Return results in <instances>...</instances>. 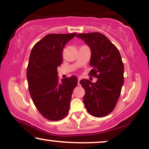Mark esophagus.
<instances>
[{
	"mask_svg": "<svg viewBox=\"0 0 149 149\" xmlns=\"http://www.w3.org/2000/svg\"><path fill=\"white\" fill-rule=\"evenodd\" d=\"M80 80H81V78H78V85H80Z\"/></svg>",
	"mask_w": 149,
	"mask_h": 149,
	"instance_id": "1",
	"label": "esophagus"
}]
</instances>
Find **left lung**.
Here are the masks:
<instances>
[{
    "label": "left lung",
    "instance_id": "left-lung-1",
    "mask_svg": "<svg viewBox=\"0 0 149 149\" xmlns=\"http://www.w3.org/2000/svg\"><path fill=\"white\" fill-rule=\"evenodd\" d=\"M77 37L91 49L89 75L95 83L81 80L85 93L83 102L89 113L97 118L109 115L115 109L124 83V65L118 49L107 36L99 32L78 33Z\"/></svg>",
    "mask_w": 149,
    "mask_h": 149
}]
</instances>
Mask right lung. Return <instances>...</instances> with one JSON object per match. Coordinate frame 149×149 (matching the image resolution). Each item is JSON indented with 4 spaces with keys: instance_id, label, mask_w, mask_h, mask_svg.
Masks as SVG:
<instances>
[{
    "instance_id": "right-lung-1",
    "label": "right lung",
    "mask_w": 149,
    "mask_h": 149,
    "mask_svg": "<svg viewBox=\"0 0 149 149\" xmlns=\"http://www.w3.org/2000/svg\"><path fill=\"white\" fill-rule=\"evenodd\" d=\"M74 33H49L34 45L26 71L30 95L40 113L46 119L58 121L69 111L73 89L78 78L72 76L57 78V67L62 63V51Z\"/></svg>"
}]
</instances>
